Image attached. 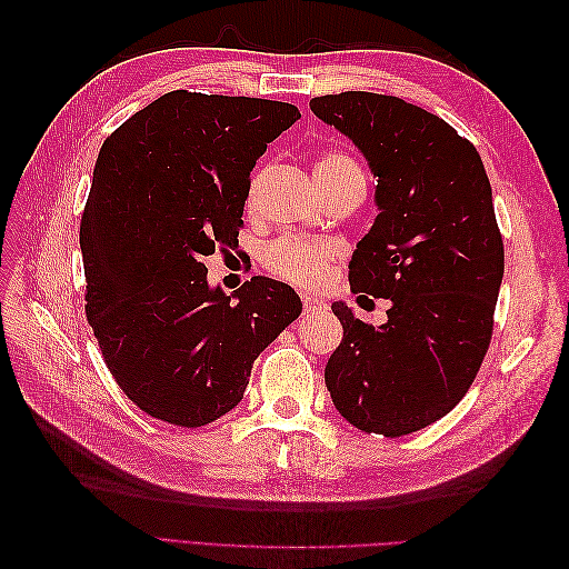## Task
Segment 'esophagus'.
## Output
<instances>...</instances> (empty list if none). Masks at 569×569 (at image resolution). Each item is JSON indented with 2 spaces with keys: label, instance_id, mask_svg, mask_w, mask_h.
<instances>
[{
  "label": "esophagus",
  "instance_id": "obj_1",
  "mask_svg": "<svg viewBox=\"0 0 569 569\" xmlns=\"http://www.w3.org/2000/svg\"><path fill=\"white\" fill-rule=\"evenodd\" d=\"M301 301H303V313H313V311H318V308L322 306V301L320 299H316V297H301Z\"/></svg>",
  "mask_w": 569,
  "mask_h": 569
}]
</instances>
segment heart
I'll return each mask as SVG.
<instances>
[{
    "label": "heart",
    "instance_id": "heart-1",
    "mask_svg": "<svg viewBox=\"0 0 569 569\" xmlns=\"http://www.w3.org/2000/svg\"><path fill=\"white\" fill-rule=\"evenodd\" d=\"M363 178L360 166L339 149L322 151L316 161V180L335 178ZM339 258V247L327 239H306V237H280L270 242L263 251V266L274 278L289 284L316 289L330 278V270Z\"/></svg>",
    "mask_w": 569,
    "mask_h": 569
}]
</instances>
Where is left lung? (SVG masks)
Returning a JSON list of instances; mask_svg holds the SVG:
<instances>
[{
  "instance_id": "left-lung-1",
  "label": "left lung",
  "mask_w": 569,
  "mask_h": 569,
  "mask_svg": "<svg viewBox=\"0 0 569 569\" xmlns=\"http://www.w3.org/2000/svg\"><path fill=\"white\" fill-rule=\"evenodd\" d=\"M311 111L377 176L380 216L353 251L349 282L360 303L389 299L380 327L332 303L343 337L325 385L353 427L403 437L451 412L489 351L503 280L491 184L470 140L399 97L325 94Z\"/></svg>"
}]
</instances>
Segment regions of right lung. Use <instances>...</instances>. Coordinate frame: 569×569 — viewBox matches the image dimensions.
I'll list each match as a JSON object with an SVG mask.
<instances>
[{"instance_id": "right-lung-1", "label": "right lung", "mask_w": 569, "mask_h": 569, "mask_svg": "<svg viewBox=\"0 0 569 569\" xmlns=\"http://www.w3.org/2000/svg\"><path fill=\"white\" fill-rule=\"evenodd\" d=\"M299 118L287 101L176 90L101 144L80 220L84 316L147 416L178 427L226 416L258 353L299 318L289 284L256 274L230 301L203 266L237 247L251 170Z\"/></svg>"}]
</instances>
